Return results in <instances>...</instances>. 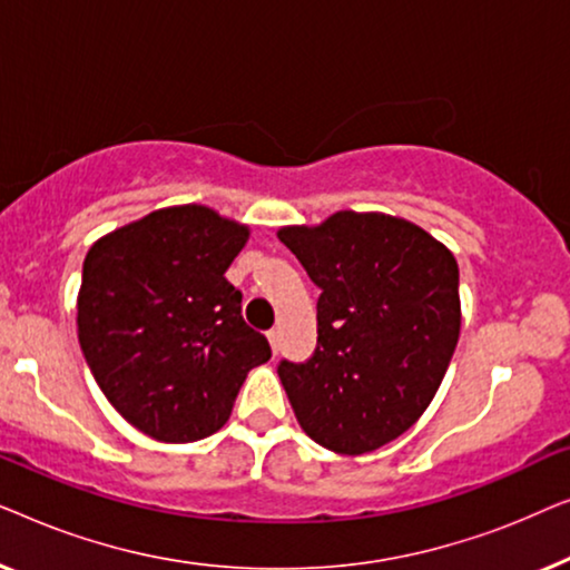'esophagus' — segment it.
<instances>
[{"label":"esophagus","mask_w":570,"mask_h":570,"mask_svg":"<svg viewBox=\"0 0 570 570\" xmlns=\"http://www.w3.org/2000/svg\"><path fill=\"white\" fill-rule=\"evenodd\" d=\"M267 340H269V345H272V353H279V330H269L267 332Z\"/></svg>","instance_id":"34e87169"}]
</instances>
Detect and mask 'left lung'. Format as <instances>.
Returning <instances> with one entry per match:
<instances>
[{
    "label": "left lung",
    "instance_id": "8db88e82",
    "mask_svg": "<svg viewBox=\"0 0 570 570\" xmlns=\"http://www.w3.org/2000/svg\"><path fill=\"white\" fill-rule=\"evenodd\" d=\"M277 236L322 291L314 355L277 365L295 417L334 454L376 451L423 415L454 355V254L415 223L353 209Z\"/></svg>",
    "mask_w": 570,
    "mask_h": 570
}]
</instances>
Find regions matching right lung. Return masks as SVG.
Listing matches in <instances>:
<instances>
[{
    "label": "right lung",
    "mask_w": 570,
    "mask_h": 570,
    "mask_svg": "<svg viewBox=\"0 0 570 570\" xmlns=\"http://www.w3.org/2000/svg\"><path fill=\"white\" fill-rule=\"evenodd\" d=\"M246 240V225L181 205L108 233L85 256L82 355L116 412L155 441L220 431L246 373L272 357L225 279Z\"/></svg>",
    "instance_id": "right-lung-1"
}]
</instances>
